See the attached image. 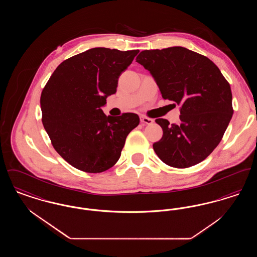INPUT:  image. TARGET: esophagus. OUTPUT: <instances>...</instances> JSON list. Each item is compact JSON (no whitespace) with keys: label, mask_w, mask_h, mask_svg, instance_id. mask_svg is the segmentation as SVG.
Listing matches in <instances>:
<instances>
[{"label":"esophagus","mask_w":257,"mask_h":257,"mask_svg":"<svg viewBox=\"0 0 257 257\" xmlns=\"http://www.w3.org/2000/svg\"><path fill=\"white\" fill-rule=\"evenodd\" d=\"M141 122L150 125V124L153 123V119H151V118H149V117H147V116H145V115H142V116H141Z\"/></svg>","instance_id":"obj_1"}]
</instances>
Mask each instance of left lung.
<instances>
[{
	"mask_svg": "<svg viewBox=\"0 0 257 257\" xmlns=\"http://www.w3.org/2000/svg\"><path fill=\"white\" fill-rule=\"evenodd\" d=\"M136 61L154 78L162 97L180 106V121L157 118L163 137L153 149L165 164L184 169L206 159L232 117V93L218 66L194 51L175 46L145 50Z\"/></svg>",
	"mask_w": 257,
	"mask_h": 257,
	"instance_id": "left-lung-1",
	"label": "left lung"
}]
</instances>
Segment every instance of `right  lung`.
Masks as SVG:
<instances>
[{
  "label": "right lung",
  "instance_id": "1",
  "mask_svg": "<svg viewBox=\"0 0 257 257\" xmlns=\"http://www.w3.org/2000/svg\"><path fill=\"white\" fill-rule=\"evenodd\" d=\"M139 52L92 48L62 61L50 77L40 98L42 123L56 151L74 168L109 170L139 125L136 113L107 116L101 109Z\"/></svg>",
  "mask_w": 257,
  "mask_h": 257
}]
</instances>
